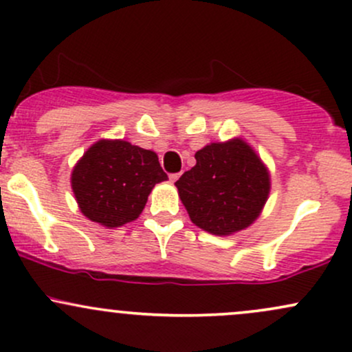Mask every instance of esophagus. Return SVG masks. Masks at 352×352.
Returning a JSON list of instances; mask_svg holds the SVG:
<instances>
[{"label":"esophagus","instance_id":"esophagus-1","mask_svg":"<svg viewBox=\"0 0 352 352\" xmlns=\"http://www.w3.org/2000/svg\"><path fill=\"white\" fill-rule=\"evenodd\" d=\"M180 175H182L180 172L179 173H170V175H168V179H170V182H177V180H179Z\"/></svg>","mask_w":352,"mask_h":352}]
</instances>
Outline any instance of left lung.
<instances>
[{"instance_id": "8db88e82", "label": "left lung", "mask_w": 352, "mask_h": 352, "mask_svg": "<svg viewBox=\"0 0 352 352\" xmlns=\"http://www.w3.org/2000/svg\"><path fill=\"white\" fill-rule=\"evenodd\" d=\"M175 187L190 220L213 235H232L253 223L270 193V175L243 140L210 144Z\"/></svg>"}]
</instances>
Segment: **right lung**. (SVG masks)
<instances>
[{
	"label": "right lung",
	"mask_w": 352,
	"mask_h": 352,
	"mask_svg": "<svg viewBox=\"0 0 352 352\" xmlns=\"http://www.w3.org/2000/svg\"><path fill=\"white\" fill-rule=\"evenodd\" d=\"M155 152L125 140H99L72 170L80 212L107 228L135 220L155 184L167 180Z\"/></svg>",
	"instance_id": "obj_1"
}]
</instances>
